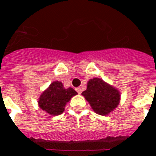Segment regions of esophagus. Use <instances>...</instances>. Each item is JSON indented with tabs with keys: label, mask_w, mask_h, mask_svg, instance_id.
<instances>
[{
	"label": "esophagus",
	"mask_w": 156,
	"mask_h": 156,
	"mask_svg": "<svg viewBox=\"0 0 156 156\" xmlns=\"http://www.w3.org/2000/svg\"><path fill=\"white\" fill-rule=\"evenodd\" d=\"M75 90H76V91L78 93V94H81V93H82V89H81L80 87H77Z\"/></svg>",
	"instance_id": "obj_1"
}]
</instances>
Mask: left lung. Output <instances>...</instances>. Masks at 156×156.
I'll return each mask as SVG.
<instances>
[{
	"instance_id": "8db88e82",
	"label": "left lung",
	"mask_w": 156,
	"mask_h": 156,
	"mask_svg": "<svg viewBox=\"0 0 156 156\" xmlns=\"http://www.w3.org/2000/svg\"><path fill=\"white\" fill-rule=\"evenodd\" d=\"M87 90L82 93L95 112L106 116L118 106L121 93L113 86L100 78L88 81Z\"/></svg>"
}]
</instances>
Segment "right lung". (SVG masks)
<instances>
[{"instance_id":"add662e5","label":"right lung","mask_w":156,"mask_h":156,"mask_svg":"<svg viewBox=\"0 0 156 156\" xmlns=\"http://www.w3.org/2000/svg\"><path fill=\"white\" fill-rule=\"evenodd\" d=\"M77 94L72 87L65 88L62 83L55 81L40 95L38 104L47 113L57 116L63 113L66 104Z\"/></svg>"}]
</instances>
